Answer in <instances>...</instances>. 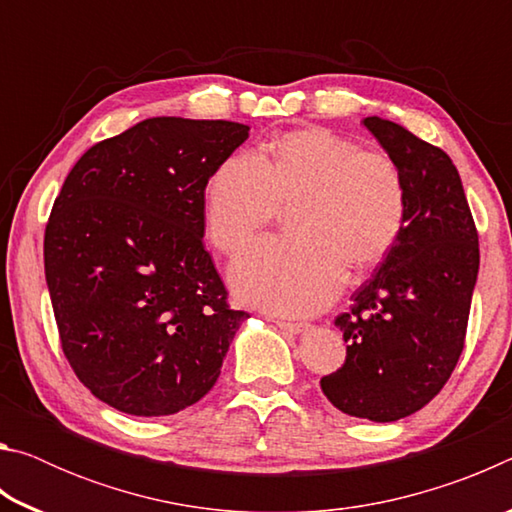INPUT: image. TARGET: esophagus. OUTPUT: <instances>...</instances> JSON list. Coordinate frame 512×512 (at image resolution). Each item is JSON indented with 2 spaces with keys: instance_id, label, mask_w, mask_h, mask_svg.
<instances>
[{
  "instance_id": "obj_1",
  "label": "esophagus",
  "mask_w": 512,
  "mask_h": 512,
  "mask_svg": "<svg viewBox=\"0 0 512 512\" xmlns=\"http://www.w3.org/2000/svg\"><path fill=\"white\" fill-rule=\"evenodd\" d=\"M275 325L280 327L282 332H289V334H302L309 329L307 323H291V320H275Z\"/></svg>"
}]
</instances>
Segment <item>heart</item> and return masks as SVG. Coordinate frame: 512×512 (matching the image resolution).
<instances>
[{"label":"heart","mask_w":512,"mask_h":512,"mask_svg":"<svg viewBox=\"0 0 512 512\" xmlns=\"http://www.w3.org/2000/svg\"><path fill=\"white\" fill-rule=\"evenodd\" d=\"M282 205L296 237L266 239L230 268L235 296L273 314L309 316L336 298L345 268L377 264L400 237L406 185L391 155L363 151L327 128L282 135L259 158L241 151L212 173L205 230L237 255L277 219Z\"/></svg>","instance_id":"obj_1"}]
</instances>
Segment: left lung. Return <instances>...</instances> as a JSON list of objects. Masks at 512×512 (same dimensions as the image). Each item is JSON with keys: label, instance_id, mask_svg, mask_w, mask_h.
<instances>
[{"label": "left lung", "instance_id": "obj_1", "mask_svg": "<svg viewBox=\"0 0 512 512\" xmlns=\"http://www.w3.org/2000/svg\"><path fill=\"white\" fill-rule=\"evenodd\" d=\"M363 126L402 171L406 216L384 262L334 320L348 357L320 388L354 418L395 422L429 404L461 357L479 235L445 151L395 121L366 117Z\"/></svg>", "mask_w": 512, "mask_h": 512}]
</instances>
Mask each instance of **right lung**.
<instances>
[{"mask_svg": "<svg viewBox=\"0 0 512 512\" xmlns=\"http://www.w3.org/2000/svg\"><path fill=\"white\" fill-rule=\"evenodd\" d=\"M223 119L151 117L94 144L45 232L63 352L94 397L142 418L210 393L246 311L203 246L205 187L248 140Z\"/></svg>", "mask_w": 512, "mask_h": 512, "instance_id": "right-lung-1", "label": "right lung"}]
</instances>
